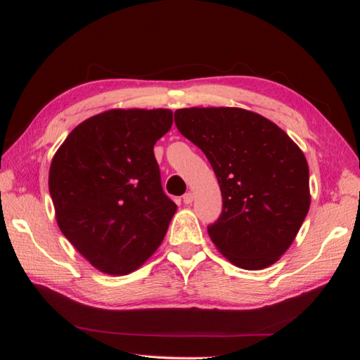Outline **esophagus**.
<instances>
[{
    "instance_id": "obj_1",
    "label": "esophagus",
    "mask_w": 360,
    "mask_h": 360,
    "mask_svg": "<svg viewBox=\"0 0 360 360\" xmlns=\"http://www.w3.org/2000/svg\"><path fill=\"white\" fill-rule=\"evenodd\" d=\"M192 200H193V195H192L191 192H186V193L183 195V202H184V204H191Z\"/></svg>"
}]
</instances>
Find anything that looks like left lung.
<instances>
[{
  "instance_id": "1",
  "label": "left lung",
  "mask_w": 360,
  "mask_h": 360,
  "mask_svg": "<svg viewBox=\"0 0 360 360\" xmlns=\"http://www.w3.org/2000/svg\"><path fill=\"white\" fill-rule=\"evenodd\" d=\"M174 122L219 181L222 213L207 226L212 242L237 267L276 263L309 210L302 150L270 120L242 108H183Z\"/></svg>"
}]
</instances>
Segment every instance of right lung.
<instances>
[{
	"label": "right lung",
	"instance_id": "right-lung-1",
	"mask_svg": "<svg viewBox=\"0 0 360 360\" xmlns=\"http://www.w3.org/2000/svg\"><path fill=\"white\" fill-rule=\"evenodd\" d=\"M169 110H111L76 126L49 169L61 233L110 275L136 270L167 234L177 205L162 189L153 153Z\"/></svg>",
	"mask_w": 360,
	"mask_h": 360
}]
</instances>
